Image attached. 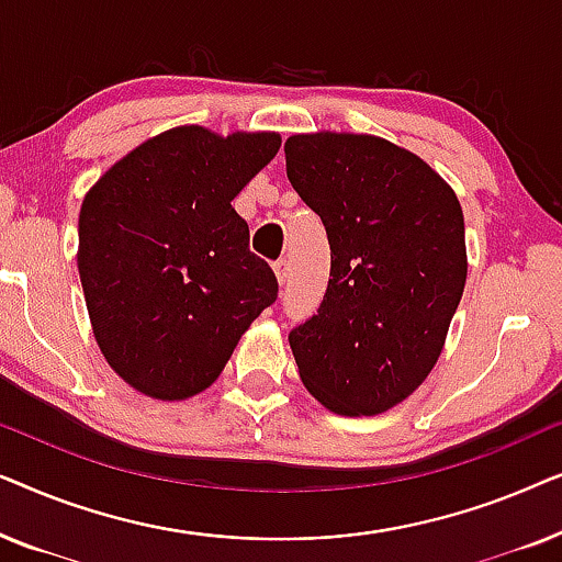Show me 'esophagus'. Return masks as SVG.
<instances>
[{
    "mask_svg": "<svg viewBox=\"0 0 562 562\" xmlns=\"http://www.w3.org/2000/svg\"><path fill=\"white\" fill-rule=\"evenodd\" d=\"M273 271H276V279H279V283L283 286V283H286V279H289V271H291V263L286 258H279L273 263Z\"/></svg>",
    "mask_w": 562,
    "mask_h": 562,
    "instance_id": "esophagus-1",
    "label": "esophagus"
}]
</instances>
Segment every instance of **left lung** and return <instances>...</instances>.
Here are the masks:
<instances>
[{"label":"left lung","instance_id":"8db88e82","mask_svg":"<svg viewBox=\"0 0 562 562\" xmlns=\"http://www.w3.org/2000/svg\"><path fill=\"white\" fill-rule=\"evenodd\" d=\"M286 173L319 214L329 283L289 333L302 383L329 412L371 417L414 394L465 289V222L425 160L375 135H291Z\"/></svg>","mask_w":562,"mask_h":562}]
</instances>
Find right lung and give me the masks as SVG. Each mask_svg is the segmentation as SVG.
<instances>
[{
	"mask_svg": "<svg viewBox=\"0 0 562 562\" xmlns=\"http://www.w3.org/2000/svg\"><path fill=\"white\" fill-rule=\"evenodd\" d=\"M281 148L276 133L166 130L83 196L79 276L97 345L145 396L210 389L250 322L279 296L233 199Z\"/></svg>",
	"mask_w": 562,
	"mask_h": 562,
	"instance_id": "obj_1",
	"label": "right lung"
}]
</instances>
